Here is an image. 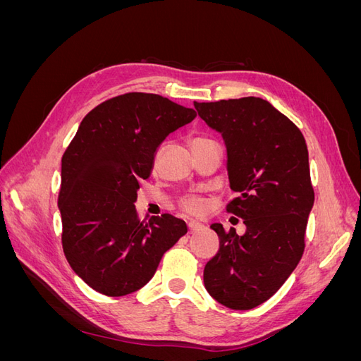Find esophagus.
I'll return each mask as SVG.
<instances>
[{
  "label": "esophagus",
  "mask_w": 361,
  "mask_h": 361,
  "mask_svg": "<svg viewBox=\"0 0 361 361\" xmlns=\"http://www.w3.org/2000/svg\"><path fill=\"white\" fill-rule=\"evenodd\" d=\"M203 231H204V226H202L200 223H195V221L188 223V233L194 235V233H199V232H203Z\"/></svg>",
  "instance_id": "obj_1"
}]
</instances>
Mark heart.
<instances>
[{"mask_svg":"<svg viewBox=\"0 0 361 361\" xmlns=\"http://www.w3.org/2000/svg\"><path fill=\"white\" fill-rule=\"evenodd\" d=\"M204 141H207V140L200 138V137L192 138L191 146H192V145H199V143H204ZM161 152H162V146L155 150V154H154V166H157V162H158V159H159V157H161ZM180 206H182V209H183L185 212H187V214L199 215V214H202L203 209H204V202H203L202 197H199V195H188V197L182 199Z\"/></svg>","mask_w":361,"mask_h":361,"instance_id":"1","label":"heart"}]
</instances>
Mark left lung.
Returning a JSON list of instances; mask_svg holds the SVG:
<instances>
[{
  "instance_id": "obj_1",
  "label": "left lung",
  "mask_w": 361,
  "mask_h": 361,
  "mask_svg": "<svg viewBox=\"0 0 361 361\" xmlns=\"http://www.w3.org/2000/svg\"><path fill=\"white\" fill-rule=\"evenodd\" d=\"M194 106L223 135L228 182L238 194L226 209L247 226L243 236L211 226L220 250L204 267V288L228 309H255L281 288L302 256L314 202L307 145L301 130L260 97Z\"/></svg>"
}]
</instances>
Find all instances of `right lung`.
Instances as JSON below:
<instances>
[{"label": "right lung", "mask_w": 361, "mask_h": 361, "mask_svg": "<svg viewBox=\"0 0 361 361\" xmlns=\"http://www.w3.org/2000/svg\"><path fill=\"white\" fill-rule=\"evenodd\" d=\"M197 116L154 93L111 97L87 114L61 158V244L75 274L106 297L143 288L159 262L187 233L170 214L141 221L140 180L173 130Z\"/></svg>", "instance_id": "1"}]
</instances>
